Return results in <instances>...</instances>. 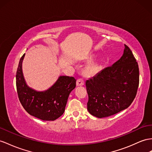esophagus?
Returning <instances> with one entry per match:
<instances>
[{
    "label": "esophagus",
    "instance_id": "34e87169",
    "mask_svg": "<svg viewBox=\"0 0 152 152\" xmlns=\"http://www.w3.org/2000/svg\"><path fill=\"white\" fill-rule=\"evenodd\" d=\"M85 84V82L82 79H78L76 81V86H83V85H84Z\"/></svg>",
    "mask_w": 152,
    "mask_h": 152
}]
</instances>
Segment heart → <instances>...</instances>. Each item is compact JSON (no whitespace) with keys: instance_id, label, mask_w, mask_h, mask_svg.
Here are the masks:
<instances>
[{"instance_id":"b5f03b06","label":"heart","mask_w":152,"mask_h":152,"mask_svg":"<svg viewBox=\"0 0 152 152\" xmlns=\"http://www.w3.org/2000/svg\"><path fill=\"white\" fill-rule=\"evenodd\" d=\"M95 57L94 54H90L85 58V60L90 61L82 69L83 75L87 77H92L97 76L102 70V64L98 61H92Z\"/></svg>"}]
</instances>
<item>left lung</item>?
<instances>
[{
    "instance_id": "1",
    "label": "left lung",
    "mask_w": 152,
    "mask_h": 152,
    "mask_svg": "<svg viewBox=\"0 0 152 152\" xmlns=\"http://www.w3.org/2000/svg\"><path fill=\"white\" fill-rule=\"evenodd\" d=\"M139 82L138 64L130 49L124 45L119 60L86 81L88 112L103 118L126 109L135 98Z\"/></svg>"
}]
</instances>
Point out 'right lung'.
Masks as SVG:
<instances>
[{
	"label": "right lung",
	"mask_w": 152,
	"mask_h": 152,
	"mask_svg": "<svg viewBox=\"0 0 152 152\" xmlns=\"http://www.w3.org/2000/svg\"><path fill=\"white\" fill-rule=\"evenodd\" d=\"M25 54L19 61L16 85L19 100L26 112L43 121H54L64 114L70 93L76 87L74 77L60 76L51 87L39 91L27 84L22 71Z\"/></svg>",
	"instance_id": "add662e5"
}]
</instances>
